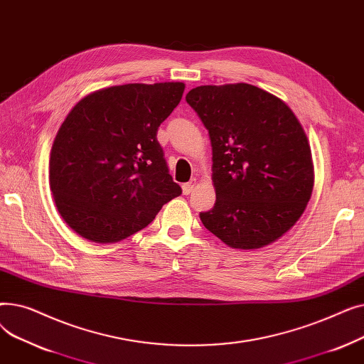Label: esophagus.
Listing matches in <instances>:
<instances>
[{"instance_id": "esophagus-1", "label": "esophagus", "mask_w": 364, "mask_h": 364, "mask_svg": "<svg viewBox=\"0 0 364 364\" xmlns=\"http://www.w3.org/2000/svg\"><path fill=\"white\" fill-rule=\"evenodd\" d=\"M196 184H198V180H196V178H192L188 183L183 184V193H184V195H190V193H192L193 190H195V187H196Z\"/></svg>"}]
</instances>
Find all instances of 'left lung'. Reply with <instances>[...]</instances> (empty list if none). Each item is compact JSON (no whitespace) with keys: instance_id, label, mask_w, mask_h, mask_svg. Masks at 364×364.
Listing matches in <instances>:
<instances>
[{"instance_id":"1","label":"left lung","mask_w":364,"mask_h":364,"mask_svg":"<svg viewBox=\"0 0 364 364\" xmlns=\"http://www.w3.org/2000/svg\"><path fill=\"white\" fill-rule=\"evenodd\" d=\"M187 103L208 129L217 200L200 221L235 250H259L289 232L314 186L311 149L291 107L251 84L200 85Z\"/></svg>"}]
</instances>
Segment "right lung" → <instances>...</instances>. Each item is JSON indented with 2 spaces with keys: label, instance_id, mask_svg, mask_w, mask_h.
Listing matches in <instances>:
<instances>
[{
  "label": "right lung",
  "instance_id": "obj_1",
  "mask_svg": "<svg viewBox=\"0 0 364 364\" xmlns=\"http://www.w3.org/2000/svg\"><path fill=\"white\" fill-rule=\"evenodd\" d=\"M184 88L183 82L114 85L72 107L54 139L48 176L57 211L72 230L95 243L119 242L181 195L156 132Z\"/></svg>",
  "mask_w": 364,
  "mask_h": 364
}]
</instances>
